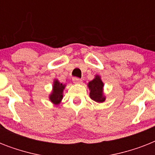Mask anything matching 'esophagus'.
Instances as JSON below:
<instances>
[{
	"label": "esophagus",
	"mask_w": 155,
	"mask_h": 155,
	"mask_svg": "<svg viewBox=\"0 0 155 155\" xmlns=\"http://www.w3.org/2000/svg\"><path fill=\"white\" fill-rule=\"evenodd\" d=\"M72 81L73 83H75V84H82L83 80L80 78H77V77H73L72 78Z\"/></svg>",
	"instance_id": "obj_1"
}]
</instances>
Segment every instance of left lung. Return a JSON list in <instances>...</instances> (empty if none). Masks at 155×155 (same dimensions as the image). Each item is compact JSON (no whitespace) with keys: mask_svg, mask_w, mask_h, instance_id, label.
<instances>
[{"mask_svg":"<svg viewBox=\"0 0 155 155\" xmlns=\"http://www.w3.org/2000/svg\"><path fill=\"white\" fill-rule=\"evenodd\" d=\"M90 90V98L97 103H103L106 97L104 95V83L100 75H96L92 80L87 84Z\"/></svg>","mask_w":155,"mask_h":155,"instance_id":"obj_1","label":"left lung"}]
</instances>
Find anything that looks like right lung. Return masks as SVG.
<instances>
[{
    "label": "right lung",
    "instance_id": "add662e5",
    "mask_svg": "<svg viewBox=\"0 0 155 155\" xmlns=\"http://www.w3.org/2000/svg\"><path fill=\"white\" fill-rule=\"evenodd\" d=\"M66 84L60 83L58 80H54L52 87V92L49 95V100L54 105H58L62 101L63 97V90Z\"/></svg>",
    "mask_w": 155,
    "mask_h": 155
}]
</instances>
